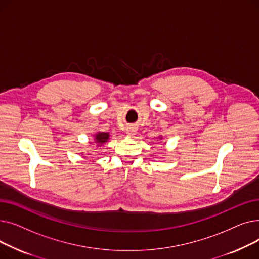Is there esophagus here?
<instances>
[{
  "mask_svg": "<svg viewBox=\"0 0 259 259\" xmlns=\"http://www.w3.org/2000/svg\"><path fill=\"white\" fill-rule=\"evenodd\" d=\"M127 134L129 135V137H133V135L135 134V129L133 128V127H129V128H127Z\"/></svg>",
  "mask_w": 259,
  "mask_h": 259,
  "instance_id": "34e87169",
  "label": "esophagus"
}]
</instances>
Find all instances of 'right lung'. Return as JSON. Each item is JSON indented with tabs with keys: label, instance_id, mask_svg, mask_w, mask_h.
I'll use <instances>...</instances> for the list:
<instances>
[{
	"label": "right lung",
	"instance_id": "obj_1",
	"mask_svg": "<svg viewBox=\"0 0 259 259\" xmlns=\"http://www.w3.org/2000/svg\"><path fill=\"white\" fill-rule=\"evenodd\" d=\"M109 139V133L107 132H100L97 135H95V142L99 144H104L108 141Z\"/></svg>",
	"mask_w": 259,
	"mask_h": 259
}]
</instances>
